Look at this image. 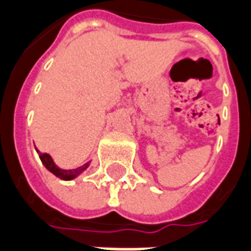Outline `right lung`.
Here are the masks:
<instances>
[{
  "label": "right lung",
  "instance_id": "obj_1",
  "mask_svg": "<svg viewBox=\"0 0 251 251\" xmlns=\"http://www.w3.org/2000/svg\"><path fill=\"white\" fill-rule=\"evenodd\" d=\"M37 153L40 155L41 162L44 163V166H45L50 173H53L55 177L61 178V179H64V181H70V179H74L75 177H78L81 173L85 172V170L89 168V163H83L82 166H79V168L77 169H72V170H64V169H59L58 166L55 165L53 158H51L48 153H41L38 150H37Z\"/></svg>",
  "mask_w": 251,
  "mask_h": 251
}]
</instances>
